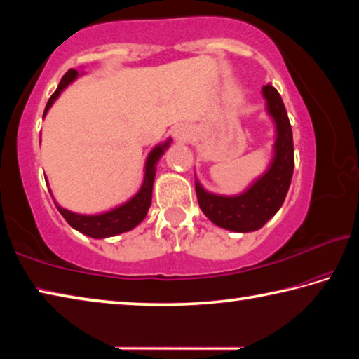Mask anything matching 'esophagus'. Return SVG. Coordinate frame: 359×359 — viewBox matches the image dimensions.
<instances>
[{
  "label": "esophagus",
  "instance_id": "1",
  "mask_svg": "<svg viewBox=\"0 0 359 359\" xmlns=\"http://www.w3.org/2000/svg\"><path fill=\"white\" fill-rule=\"evenodd\" d=\"M174 136L179 142H190L193 137V131H191V128H188V126H179V128L175 130Z\"/></svg>",
  "mask_w": 359,
  "mask_h": 359
}]
</instances>
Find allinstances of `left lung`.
I'll use <instances>...</instances> for the list:
<instances>
[{"instance_id": "obj_1", "label": "left lung", "mask_w": 359, "mask_h": 359, "mask_svg": "<svg viewBox=\"0 0 359 359\" xmlns=\"http://www.w3.org/2000/svg\"><path fill=\"white\" fill-rule=\"evenodd\" d=\"M267 112L276 121L274 158L267 171L253 182L248 190L238 196H220L205 191L196 180V196L204 215L217 226L250 233L263 228L277 214L287 196L294 169L293 133L282 96L267 83L263 87Z\"/></svg>"}]
</instances>
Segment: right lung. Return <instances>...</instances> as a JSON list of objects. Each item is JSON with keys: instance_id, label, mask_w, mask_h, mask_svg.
Returning a JSON list of instances; mask_svg holds the SVG:
<instances>
[{"instance_id": "obj_1", "label": "right lung", "mask_w": 359, "mask_h": 359, "mask_svg": "<svg viewBox=\"0 0 359 359\" xmlns=\"http://www.w3.org/2000/svg\"><path fill=\"white\" fill-rule=\"evenodd\" d=\"M77 76H79V72L76 69H69L62 77V81H60V85L55 90V93H53L50 96V100L47 101L44 115L53 104V101L58 98L60 93H62L63 90L68 87V85L74 81ZM169 142H171V139H168L165 144L156 145V147L150 151L147 156V161H145V175H144L141 190H139L128 203L121 204V205H118V208L104 212V214H98V215L74 214V212L60 208V205L55 203L58 212L63 215L65 220L68 222L72 228L77 229L79 233H82L85 236H90V238H93V239L111 238V236L126 233V231H130L135 226H137V224L144 220L145 215H147V212H149V208L151 204V190H154L155 171H156L155 166H156L158 160L161 158V155L165 154V150L169 147Z\"/></svg>"}]
</instances>
